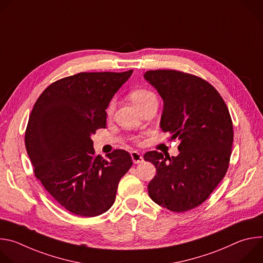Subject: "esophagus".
I'll return each mask as SVG.
<instances>
[{
    "label": "esophagus",
    "instance_id": "34e87169",
    "mask_svg": "<svg viewBox=\"0 0 263 263\" xmlns=\"http://www.w3.org/2000/svg\"><path fill=\"white\" fill-rule=\"evenodd\" d=\"M131 157H132V161L134 162V163H141L142 161H143V157L141 156V154L140 153H138V152H136V151H133V152H131Z\"/></svg>",
    "mask_w": 263,
    "mask_h": 263
}]
</instances>
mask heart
I'll list each match as a JSON object with an SVG mask.
<instances>
[{
  "label": "heart",
  "mask_w": 263,
  "mask_h": 263,
  "mask_svg": "<svg viewBox=\"0 0 263 263\" xmlns=\"http://www.w3.org/2000/svg\"><path fill=\"white\" fill-rule=\"evenodd\" d=\"M132 102L134 103V105L139 108L141 105H143L144 103L151 101V100H157L156 96L149 90L146 89H136L133 90L130 95ZM115 109V102H111L107 108V114L111 115L112 111Z\"/></svg>",
  "instance_id": "1"
}]
</instances>
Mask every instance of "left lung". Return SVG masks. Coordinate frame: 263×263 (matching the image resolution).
Returning a JSON list of instances; mask_svg holds the SVG:
<instances>
[{
	"label": "left lung",
	"instance_id": "8db88e82",
	"mask_svg": "<svg viewBox=\"0 0 263 263\" xmlns=\"http://www.w3.org/2000/svg\"><path fill=\"white\" fill-rule=\"evenodd\" d=\"M143 78L163 100L160 128L178 138V156L151 151L156 167L147 185L156 204L174 212L201 205L226 175L233 143L229 110L205 80L173 69L147 70Z\"/></svg>",
	"mask_w": 263,
	"mask_h": 263
}]
</instances>
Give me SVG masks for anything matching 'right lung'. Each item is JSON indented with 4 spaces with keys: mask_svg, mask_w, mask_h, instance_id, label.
I'll use <instances>...</instances> for the list:
<instances>
[{
    "mask_svg": "<svg viewBox=\"0 0 263 263\" xmlns=\"http://www.w3.org/2000/svg\"><path fill=\"white\" fill-rule=\"evenodd\" d=\"M133 70L80 72L51 84L37 99L25 144L34 173L66 210L92 217L116 201L121 178L132 165L130 154L116 149L95 155L91 135L106 128V109Z\"/></svg>",
    "mask_w": 263,
    "mask_h": 263,
    "instance_id": "right-lung-1",
    "label": "right lung"
}]
</instances>
